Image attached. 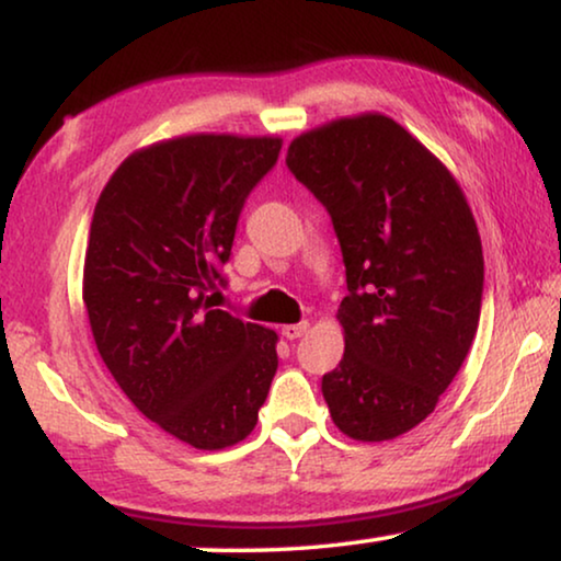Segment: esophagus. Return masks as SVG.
I'll list each match as a JSON object with an SVG mask.
<instances>
[{"label": "esophagus", "mask_w": 561, "mask_h": 561, "mask_svg": "<svg viewBox=\"0 0 561 561\" xmlns=\"http://www.w3.org/2000/svg\"><path fill=\"white\" fill-rule=\"evenodd\" d=\"M306 332H309V321H301V324L283 327V336H286V340H298V336H304Z\"/></svg>", "instance_id": "esophagus-1"}]
</instances>
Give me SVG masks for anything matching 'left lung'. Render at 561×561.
<instances>
[{"instance_id": "left-lung-1", "label": "left lung", "mask_w": 561, "mask_h": 561, "mask_svg": "<svg viewBox=\"0 0 561 561\" xmlns=\"http://www.w3.org/2000/svg\"><path fill=\"white\" fill-rule=\"evenodd\" d=\"M286 165L324 204L347 271L329 413L357 442L396 439L436 409L478 332V225L447 165L386 114L298 135Z\"/></svg>"}]
</instances>
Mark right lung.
<instances>
[{
  "mask_svg": "<svg viewBox=\"0 0 561 561\" xmlns=\"http://www.w3.org/2000/svg\"><path fill=\"white\" fill-rule=\"evenodd\" d=\"M280 137L183 135L112 173L91 219L83 304L104 365L135 409L196 449L257 424L278 334L214 309L244 198Z\"/></svg>",
  "mask_w": 561,
  "mask_h": 561,
  "instance_id": "obj_1",
  "label": "right lung"
}]
</instances>
